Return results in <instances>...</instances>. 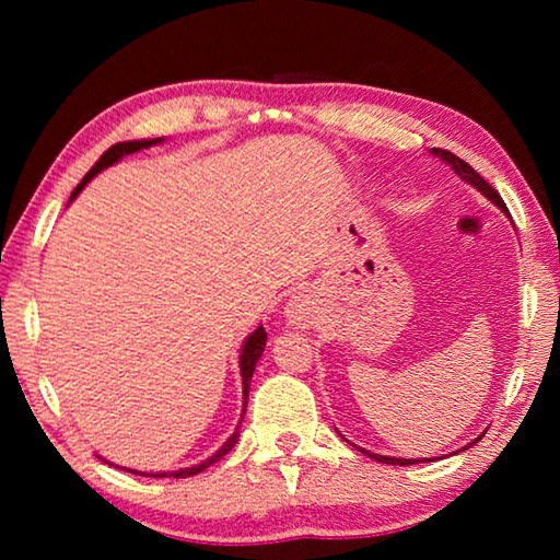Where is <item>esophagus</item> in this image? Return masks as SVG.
<instances>
[{
	"instance_id": "esophagus-1",
	"label": "esophagus",
	"mask_w": 560,
	"mask_h": 560,
	"mask_svg": "<svg viewBox=\"0 0 560 560\" xmlns=\"http://www.w3.org/2000/svg\"><path fill=\"white\" fill-rule=\"evenodd\" d=\"M287 316L293 326H301V328L308 326L311 320H314V306H311L306 293H296V296H291Z\"/></svg>"
}]
</instances>
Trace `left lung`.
Segmentation results:
<instances>
[{"mask_svg":"<svg viewBox=\"0 0 560 560\" xmlns=\"http://www.w3.org/2000/svg\"><path fill=\"white\" fill-rule=\"evenodd\" d=\"M434 155H440L442 160H447V163L454 167V173H457L464 183H469V185H474L479 189V192H485L491 202H497L501 210L504 212H509L506 210V205H504V200H501L499 197V192L494 187H491L485 177H481L477 170H474L469 163H464L462 158H457L454 153H450V150H440V148H434ZM474 444V442H471ZM360 452H365V450H360ZM368 457H373V459H377V462H383V464H400V467H405V464H417V459H397V457H383V454H371V452H365Z\"/></svg>","mask_w":560,"mask_h":560,"instance_id":"left-lung-1","label":"left lung"}]
</instances>
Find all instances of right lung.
I'll return each mask as SVG.
<instances>
[{"instance_id":"right-lung-1","label":"right lung","mask_w":560,"mask_h":560,"mask_svg":"<svg viewBox=\"0 0 560 560\" xmlns=\"http://www.w3.org/2000/svg\"><path fill=\"white\" fill-rule=\"evenodd\" d=\"M155 143H160V138H155V140H126V143H116V145H110L106 153H103L101 158H98V163L93 165L89 173H86V177L81 179L79 183V187L73 189V195H71V200L75 195L81 192L83 189V185L89 183V179L93 177V175H98L103 167H108V165H113L116 163V160H120L122 155H130V153H136V150H140V148H150V145H155ZM264 346H267V330H264V326H259L257 330H254V334L246 338V343H244V350H242V360H240V368H242V381H244V407H246V397H249V383H252V375H254V368H257V360L261 358V353H264ZM236 438H240V434H236V430H234V434L230 440H226L220 450H217L210 459H205L202 464H197V467H187V469H179V471H173V477L175 479H185V477H195V474H200L202 469H207L210 467V464H214V462H220L226 452H230L232 447H234V442H236ZM136 474V471H132ZM155 477H167V474H155Z\"/></svg>"}]
</instances>
